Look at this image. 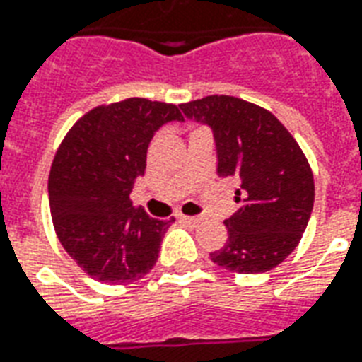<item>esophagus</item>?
Returning a JSON list of instances; mask_svg holds the SVG:
<instances>
[{"mask_svg": "<svg viewBox=\"0 0 362 362\" xmlns=\"http://www.w3.org/2000/svg\"><path fill=\"white\" fill-rule=\"evenodd\" d=\"M179 221L181 223H185V225H189V227H197L198 223H202V217H181V219H179Z\"/></svg>", "mask_w": 362, "mask_h": 362, "instance_id": "esophagus-1", "label": "esophagus"}]
</instances>
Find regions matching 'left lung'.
<instances>
[{
  "instance_id": "obj_1",
  "label": "left lung",
  "mask_w": 362,
  "mask_h": 362,
  "mask_svg": "<svg viewBox=\"0 0 362 362\" xmlns=\"http://www.w3.org/2000/svg\"><path fill=\"white\" fill-rule=\"evenodd\" d=\"M185 118L208 126L219 177H236L238 210L225 219L229 238L211 262L235 273H265L300 244L315 202L303 152L273 114L236 97L211 95L181 105Z\"/></svg>"
}]
</instances>
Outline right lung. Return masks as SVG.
<instances>
[{
    "mask_svg": "<svg viewBox=\"0 0 362 362\" xmlns=\"http://www.w3.org/2000/svg\"><path fill=\"white\" fill-rule=\"evenodd\" d=\"M183 122L179 107L126 99L93 108L68 132L49 175V206L68 255L99 282L145 276L158 259L175 219H154L133 208L129 194L145 175L154 133Z\"/></svg>",
    "mask_w": 362,
    "mask_h": 362,
    "instance_id": "add662e5",
    "label": "right lung"
}]
</instances>
